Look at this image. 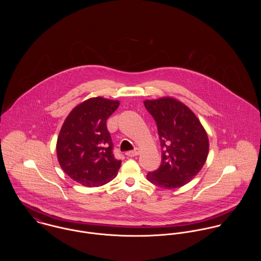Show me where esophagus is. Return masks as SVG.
Wrapping results in <instances>:
<instances>
[{"mask_svg":"<svg viewBox=\"0 0 261 261\" xmlns=\"http://www.w3.org/2000/svg\"><path fill=\"white\" fill-rule=\"evenodd\" d=\"M139 153H140V149H138V148H136V149H133V150H128V151L125 152V154H126L127 156H136V155H138Z\"/></svg>","mask_w":261,"mask_h":261,"instance_id":"esophagus-1","label":"esophagus"}]
</instances>
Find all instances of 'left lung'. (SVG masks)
Masks as SVG:
<instances>
[{"label": "left lung", "instance_id": "1", "mask_svg": "<svg viewBox=\"0 0 261 261\" xmlns=\"http://www.w3.org/2000/svg\"><path fill=\"white\" fill-rule=\"evenodd\" d=\"M144 105L155 121L162 149L160 167L147 178L164 189L184 186L207 160V134L194 112L174 98L146 100Z\"/></svg>", "mask_w": 261, "mask_h": 261}]
</instances>
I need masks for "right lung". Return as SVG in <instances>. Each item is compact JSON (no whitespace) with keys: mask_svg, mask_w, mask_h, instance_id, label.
<instances>
[{"mask_svg":"<svg viewBox=\"0 0 261 261\" xmlns=\"http://www.w3.org/2000/svg\"><path fill=\"white\" fill-rule=\"evenodd\" d=\"M118 106L116 100L90 98L77 106L65 119L56 150L61 168L75 182L102 186L116 176L121 161L113 154L107 120Z\"/></svg>","mask_w":261,"mask_h":261,"instance_id":"add662e5","label":"right lung"}]
</instances>
